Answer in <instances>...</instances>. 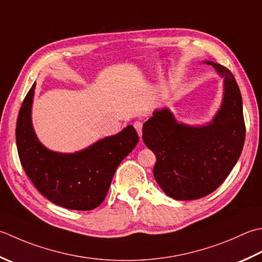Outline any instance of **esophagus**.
I'll list each match as a JSON object with an SVG mask.
<instances>
[{
    "label": "esophagus",
    "instance_id": "obj_1",
    "mask_svg": "<svg viewBox=\"0 0 262 262\" xmlns=\"http://www.w3.org/2000/svg\"><path fill=\"white\" fill-rule=\"evenodd\" d=\"M134 127H135V129H136V132H137L138 136L142 137V122L135 121V122H134Z\"/></svg>",
    "mask_w": 262,
    "mask_h": 262
}]
</instances>
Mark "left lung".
Wrapping results in <instances>:
<instances>
[{"label":"left lung","instance_id":"left-lung-1","mask_svg":"<svg viewBox=\"0 0 262 262\" xmlns=\"http://www.w3.org/2000/svg\"><path fill=\"white\" fill-rule=\"evenodd\" d=\"M224 81L222 104L206 125L176 120L168 107L157 109L143 125V142L157 158L153 175L168 196L196 200L213 192L236 165L245 140L242 96L233 74L212 61Z\"/></svg>","mask_w":262,"mask_h":262}]
</instances>
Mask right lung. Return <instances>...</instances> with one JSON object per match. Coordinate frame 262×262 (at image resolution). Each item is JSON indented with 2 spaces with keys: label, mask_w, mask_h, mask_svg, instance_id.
Returning <instances> with one entry per match:
<instances>
[{
  "label": "right lung",
  "mask_w": 262,
  "mask_h": 262,
  "mask_svg": "<svg viewBox=\"0 0 262 262\" xmlns=\"http://www.w3.org/2000/svg\"><path fill=\"white\" fill-rule=\"evenodd\" d=\"M36 83L20 107L15 140L26 173L43 196L70 210H93L103 202L120 162L134 150L138 135L132 125L83 150L61 153L38 140L32 121Z\"/></svg>",
  "instance_id": "1"
}]
</instances>
